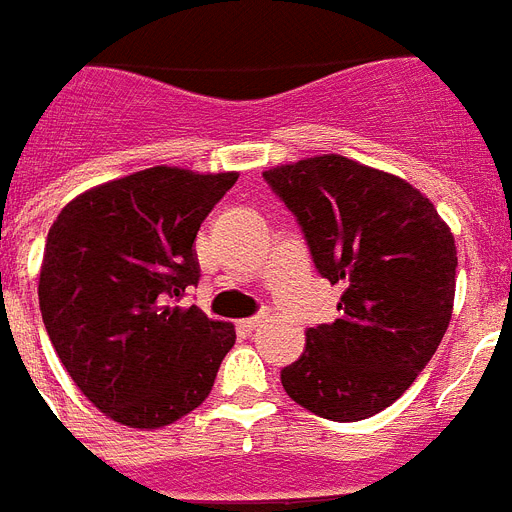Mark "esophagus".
Listing matches in <instances>:
<instances>
[{"label": "esophagus", "mask_w": 512, "mask_h": 512, "mask_svg": "<svg viewBox=\"0 0 512 512\" xmlns=\"http://www.w3.org/2000/svg\"><path fill=\"white\" fill-rule=\"evenodd\" d=\"M265 318L263 315H257V318H247V321H239V331H244V334H252V331H257V328L263 326Z\"/></svg>", "instance_id": "obj_1"}]
</instances>
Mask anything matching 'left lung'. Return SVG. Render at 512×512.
Wrapping results in <instances>:
<instances>
[{
	"label": "left lung",
	"mask_w": 512,
	"mask_h": 512,
	"mask_svg": "<svg viewBox=\"0 0 512 512\" xmlns=\"http://www.w3.org/2000/svg\"><path fill=\"white\" fill-rule=\"evenodd\" d=\"M263 176L297 215L318 273L342 289L339 318L307 331L281 384L328 421L371 418L400 400L450 326L455 236L405 178L350 157H305Z\"/></svg>",
	"instance_id": "left-lung-1"
}]
</instances>
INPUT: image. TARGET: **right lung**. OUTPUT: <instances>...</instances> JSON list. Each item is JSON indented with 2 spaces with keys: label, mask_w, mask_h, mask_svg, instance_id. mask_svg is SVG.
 Here are the masks:
<instances>
[{
  "label": "right lung",
  "mask_w": 512,
  "mask_h": 512,
  "mask_svg": "<svg viewBox=\"0 0 512 512\" xmlns=\"http://www.w3.org/2000/svg\"><path fill=\"white\" fill-rule=\"evenodd\" d=\"M239 173L139 170L78 194L49 228L39 307L65 371L107 418L152 431L205 402L231 323L181 307L194 239Z\"/></svg>",
  "instance_id": "1"
}]
</instances>
